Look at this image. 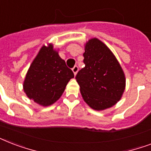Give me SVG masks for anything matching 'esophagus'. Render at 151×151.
<instances>
[{
	"mask_svg": "<svg viewBox=\"0 0 151 151\" xmlns=\"http://www.w3.org/2000/svg\"><path fill=\"white\" fill-rule=\"evenodd\" d=\"M72 70H73V73H74V75H76V74H77V73H78V66H73V69H72Z\"/></svg>",
	"mask_w": 151,
	"mask_h": 151,
	"instance_id": "1",
	"label": "esophagus"
}]
</instances>
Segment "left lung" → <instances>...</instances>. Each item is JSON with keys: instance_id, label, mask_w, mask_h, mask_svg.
Segmentation results:
<instances>
[{"instance_id": "left-lung-1", "label": "left lung", "mask_w": 151, "mask_h": 151, "mask_svg": "<svg viewBox=\"0 0 151 151\" xmlns=\"http://www.w3.org/2000/svg\"><path fill=\"white\" fill-rule=\"evenodd\" d=\"M85 66L76 75L85 102L96 110L115 105L125 88V77L117 59L107 46L97 38L85 46Z\"/></svg>"}]
</instances>
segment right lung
<instances>
[{
	"label": "right lung",
	"mask_w": 151,
	"mask_h": 151,
	"mask_svg": "<svg viewBox=\"0 0 151 151\" xmlns=\"http://www.w3.org/2000/svg\"><path fill=\"white\" fill-rule=\"evenodd\" d=\"M73 77V71L49 44L41 47L32 62L23 82V90L29 99L48 106L60 98Z\"/></svg>",
	"instance_id": "add662e5"
}]
</instances>
